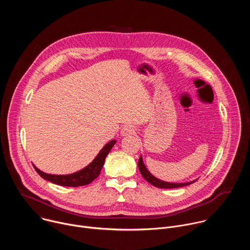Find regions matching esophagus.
Wrapping results in <instances>:
<instances>
[{
  "mask_svg": "<svg viewBox=\"0 0 250 250\" xmlns=\"http://www.w3.org/2000/svg\"><path fill=\"white\" fill-rule=\"evenodd\" d=\"M134 133V127L130 125H126L125 126L122 127L121 129V134L122 136H125V135H129V134H132Z\"/></svg>",
  "mask_w": 250,
  "mask_h": 250,
  "instance_id": "1",
  "label": "esophagus"
}]
</instances>
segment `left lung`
<instances>
[{
	"instance_id": "left-lung-1",
	"label": "left lung",
	"mask_w": 250,
	"mask_h": 250,
	"mask_svg": "<svg viewBox=\"0 0 250 250\" xmlns=\"http://www.w3.org/2000/svg\"><path fill=\"white\" fill-rule=\"evenodd\" d=\"M138 169L142 175V177L145 178V179L150 183L151 185L157 187V188H162V189H173V188H179V187H184V186H187V185H190L194 182H196L197 180L195 181H191V182H186V183H169V182H165V181H162L160 179H158V178L154 177L148 170L147 168L146 167L145 163H144V160H142V157L140 155V158L138 160Z\"/></svg>"
}]
</instances>
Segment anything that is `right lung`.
Masks as SVG:
<instances>
[{"instance_id": "1", "label": "right lung", "mask_w": 250, "mask_h": 250, "mask_svg": "<svg viewBox=\"0 0 250 250\" xmlns=\"http://www.w3.org/2000/svg\"><path fill=\"white\" fill-rule=\"evenodd\" d=\"M116 140H111L108 142L98 153V155L95 157V159L85 168L79 170L78 172L67 174V175H53V174H47L42 171H41L39 168L34 167L37 172L43 178V179L52 182L56 185L60 186H66V187H79V186H85L93 182L96 178L100 175V172L104 166V159L106 155L109 154L112 147L115 146Z\"/></svg>"}]
</instances>
